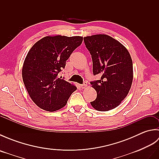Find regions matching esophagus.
<instances>
[{
    "mask_svg": "<svg viewBox=\"0 0 159 159\" xmlns=\"http://www.w3.org/2000/svg\"><path fill=\"white\" fill-rule=\"evenodd\" d=\"M87 86V83H84L83 85H80V88H81V89H85V88H86Z\"/></svg>",
    "mask_w": 159,
    "mask_h": 159,
    "instance_id": "34e87169",
    "label": "esophagus"
}]
</instances>
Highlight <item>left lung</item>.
Instances as JSON below:
<instances>
[{
    "label": "left lung",
    "instance_id": "1",
    "mask_svg": "<svg viewBox=\"0 0 159 159\" xmlns=\"http://www.w3.org/2000/svg\"><path fill=\"white\" fill-rule=\"evenodd\" d=\"M92 55L93 75L100 80L91 82L96 99L91 104L97 111H108L118 107L128 95L133 79V61L126 47L112 37L98 34L84 38Z\"/></svg>",
    "mask_w": 159,
    "mask_h": 159
}]
</instances>
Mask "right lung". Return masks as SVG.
<instances>
[{
  "instance_id": "add662e5",
  "label": "right lung",
  "mask_w": 159,
  "mask_h": 159,
  "mask_svg": "<svg viewBox=\"0 0 159 159\" xmlns=\"http://www.w3.org/2000/svg\"><path fill=\"white\" fill-rule=\"evenodd\" d=\"M83 37L46 36L30 49L23 63L22 75L30 97L40 109L53 112L65 107L76 87L58 78L71 54Z\"/></svg>"
}]
</instances>
